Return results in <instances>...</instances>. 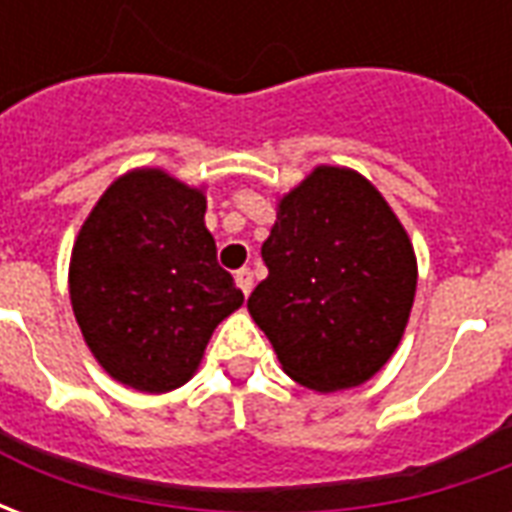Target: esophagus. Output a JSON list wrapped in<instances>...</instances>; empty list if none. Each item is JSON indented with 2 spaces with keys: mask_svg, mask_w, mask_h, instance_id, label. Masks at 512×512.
<instances>
[{
  "mask_svg": "<svg viewBox=\"0 0 512 512\" xmlns=\"http://www.w3.org/2000/svg\"><path fill=\"white\" fill-rule=\"evenodd\" d=\"M235 285L249 296L252 288H255V277H252V271H249V268H238V271H235Z\"/></svg>",
  "mask_w": 512,
  "mask_h": 512,
  "instance_id": "34e87169",
  "label": "esophagus"
}]
</instances>
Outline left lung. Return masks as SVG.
<instances>
[{"instance_id":"8db88e82","label":"left lung","mask_w":512,"mask_h":512,"mask_svg":"<svg viewBox=\"0 0 512 512\" xmlns=\"http://www.w3.org/2000/svg\"><path fill=\"white\" fill-rule=\"evenodd\" d=\"M246 307L293 381L365 384L395 354L417 290L403 224L362 175L318 167L282 197Z\"/></svg>"}]
</instances>
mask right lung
Segmentation results:
<instances>
[{
    "label": "right lung",
    "mask_w": 512,
    "mask_h": 512,
    "mask_svg": "<svg viewBox=\"0 0 512 512\" xmlns=\"http://www.w3.org/2000/svg\"><path fill=\"white\" fill-rule=\"evenodd\" d=\"M71 304L106 373L158 395L189 381L244 293L216 260L202 191L136 169L106 189L76 238Z\"/></svg>",
    "instance_id": "1"
}]
</instances>
